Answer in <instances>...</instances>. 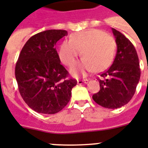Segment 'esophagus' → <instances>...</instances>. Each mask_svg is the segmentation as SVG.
Masks as SVG:
<instances>
[{
  "mask_svg": "<svg viewBox=\"0 0 148 148\" xmlns=\"http://www.w3.org/2000/svg\"><path fill=\"white\" fill-rule=\"evenodd\" d=\"M89 82V79H84V80H77L78 84H82L83 83L84 84H87Z\"/></svg>",
  "mask_w": 148,
  "mask_h": 148,
  "instance_id": "esophagus-1",
  "label": "esophagus"
}]
</instances>
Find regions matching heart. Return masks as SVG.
Instances as JSON below:
<instances>
[{
  "label": "heart",
  "mask_w": 148,
  "mask_h": 148,
  "mask_svg": "<svg viewBox=\"0 0 148 148\" xmlns=\"http://www.w3.org/2000/svg\"><path fill=\"white\" fill-rule=\"evenodd\" d=\"M116 41L110 35L97 29L81 31L71 35L70 40L64 41L60 46V60L71 66L80 54L81 62L72 67L71 72L75 76L86 75L89 72L106 70L113 61Z\"/></svg>",
  "instance_id": "obj_1"
}]
</instances>
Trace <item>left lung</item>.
Returning <instances> with one entry per match:
<instances>
[{
	"mask_svg": "<svg viewBox=\"0 0 148 148\" xmlns=\"http://www.w3.org/2000/svg\"><path fill=\"white\" fill-rule=\"evenodd\" d=\"M117 52L112 66L98 79L100 90L93 95L97 104L107 109H118L130 101L140 77L138 56L133 44L124 35L112 28Z\"/></svg>",
	"mask_w": 148,
	"mask_h": 148,
	"instance_id": "obj_1",
	"label": "left lung"
}]
</instances>
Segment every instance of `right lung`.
<instances>
[{"instance_id": "obj_1", "label": "right lung", "mask_w": 148, "mask_h": 148, "mask_svg": "<svg viewBox=\"0 0 148 148\" xmlns=\"http://www.w3.org/2000/svg\"><path fill=\"white\" fill-rule=\"evenodd\" d=\"M68 32L49 29L29 38L16 64L15 77L25 103L34 111L55 114L65 107L77 80L68 79L55 45Z\"/></svg>"}]
</instances>
